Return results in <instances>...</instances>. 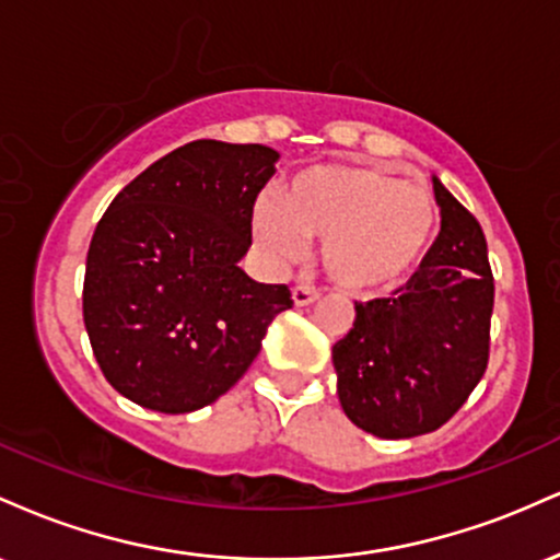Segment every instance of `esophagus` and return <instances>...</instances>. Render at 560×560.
<instances>
[{
  "instance_id": "1",
  "label": "esophagus",
  "mask_w": 560,
  "mask_h": 560,
  "mask_svg": "<svg viewBox=\"0 0 560 560\" xmlns=\"http://www.w3.org/2000/svg\"><path fill=\"white\" fill-rule=\"evenodd\" d=\"M292 300L294 305H311V302L318 300V289L311 287V284H298L292 287Z\"/></svg>"
}]
</instances>
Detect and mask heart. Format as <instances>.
Returning <instances> with one entry per match:
<instances>
[{
  "instance_id": "b5f03b06",
  "label": "heart",
  "mask_w": 560,
  "mask_h": 560,
  "mask_svg": "<svg viewBox=\"0 0 560 560\" xmlns=\"http://www.w3.org/2000/svg\"><path fill=\"white\" fill-rule=\"evenodd\" d=\"M253 231L281 262L298 260L305 240H324L320 262L334 284L350 294L387 292L432 247L436 205L369 165L324 163L300 171L281 199H255Z\"/></svg>"
}]
</instances>
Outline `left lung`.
Returning <instances> with one entry per match:
<instances>
[{
    "instance_id": "1",
    "label": "left lung",
    "mask_w": 560,
    "mask_h": 560,
    "mask_svg": "<svg viewBox=\"0 0 560 560\" xmlns=\"http://www.w3.org/2000/svg\"><path fill=\"white\" fill-rule=\"evenodd\" d=\"M442 229L392 298L355 302L331 347L342 410L382 440L429 434L453 419L490 361L494 279L479 221L434 178Z\"/></svg>"
}]
</instances>
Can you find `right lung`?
<instances>
[{
    "label": "right lung",
    "mask_w": 560,
    "mask_h": 560,
    "mask_svg": "<svg viewBox=\"0 0 560 560\" xmlns=\"http://www.w3.org/2000/svg\"><path fill=\"white\" fill-rule=\"evenodd\" d=\"M276 160L262 144L189 141L124 186L96 223L83 324L102 374L131 402L158 413L215 402L292 307L287 284L240 268Z\"/></svg>",
    "instance_id": "right-lung-1"
}]
</instances>
